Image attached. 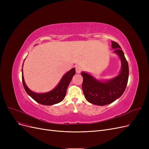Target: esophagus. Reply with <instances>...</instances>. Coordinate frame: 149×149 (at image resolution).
I'll return each mask as SVG.
<instances>
[{"label":"esophagus","instance_id":"1","mask_svg":"<svg viewBox=\"0 0 149 149\" xmlns=\"http://www.w3.org/2000/svg\"><path fill=\"white\" fill-rule=\"evenodd\" d=\"M75 69L77 73H80L81 71V67L79 65H76L75 66Z\"/></svg>","mask_w":149,"mask_h":149}]
</instances>
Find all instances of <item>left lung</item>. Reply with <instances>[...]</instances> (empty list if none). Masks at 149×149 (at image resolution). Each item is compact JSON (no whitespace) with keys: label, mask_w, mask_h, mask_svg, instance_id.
<instances>
[{"label":"left lung","mask_w":149,"mask_h":149,"mask_svg":"<svg viewBox=\"0 0 149 149\" xmlns=\"http://www.w3.org/2000/svg\"><path fill=\"white\" fill-rule=\"evenodd\" d=\"M112 48L121 61L120 73L111 79L101 81L93 76L82 72L83 77L82 89L88 102L97 106H105L118 100L124 93L129 78V66L123 51L119 45L112 41Z\"/></svg>","instance_id":"1"}]
</instances>
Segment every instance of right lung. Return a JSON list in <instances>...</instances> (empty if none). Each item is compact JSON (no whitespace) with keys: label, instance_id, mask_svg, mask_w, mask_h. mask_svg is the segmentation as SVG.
Here are the masks:
<instances>
[{"label":"right lung","instance_id":"right-lung-1","mask_svg":"<svg viewBox=\"0 0 149 149\" xmlns=\"http://www.w3.org/2000/svg\"><path fill=\"white\" fill-rule=\"evenodd\" d=\"M75 68H72L68 72L63 76L60 83L52 91L45 93H36L31 90L26 85L23 76V71H22V83H23L24 89L29 95L33 100L41 104L50 106L59 103L63 100L65 97L67 88L75 74Z\"/></svg>","mask_w":149,"mask_h":149}]
</instances>
